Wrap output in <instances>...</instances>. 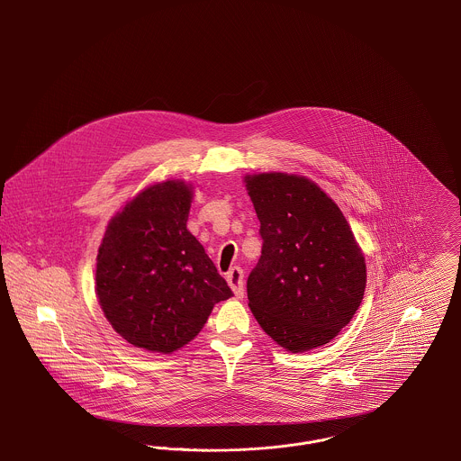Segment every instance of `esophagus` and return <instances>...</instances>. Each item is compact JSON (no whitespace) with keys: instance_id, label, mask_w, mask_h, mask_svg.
Here are the masks:
<instances>
[{"instance_id":"obj_1","label":"esophagus","mask_w":461,"mask_h":461,"mask_svg":"<svg viewBox=\"0 0 461 461\" xmlns=\"http://www.w3.org/2000/svg\"><path fill=\"white\" fill-rule=\"evenodd\" d=\"M226 282L230 288L233 290L237 299H243V269L239 266H233L228 273H226Z\"/></svg>"}]
</instances>
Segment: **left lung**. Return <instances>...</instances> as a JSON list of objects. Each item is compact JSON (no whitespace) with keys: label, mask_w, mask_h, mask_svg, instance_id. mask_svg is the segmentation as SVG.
I'll use <instances>...</instances> for the list:
<instances>
[{"label":"left lung","mask_w":461,"mask_h":461,"mask_svg":"<svg viewBox=\"0 0 461 461\" xmlns=\"http://www.w3.org/2000/svg\"><path fill=\"white\" fill-rule=\"evenodd\" d=\"M245 186L263 237L261 259L247 280L254 318L286 351L329 344L351 321L366 286L349 222L306 176L249 175Z\"/></svg>","instance_id":"left-lung-1"}]
</instances>
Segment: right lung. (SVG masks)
<instances>
[{
	"label": "right lung",
	"instance_id": "add662e5",
	"mask_svg": "<svg viewBox=\"0 0 461 461\" xmlns=\"http://www.w3.org/2000/svg\"><path fill=\"white\" fill-rule=\"evenodd\" d=\"M194 188L155 183L132 197L105 230L96 256V295L126 342L171 354L194 340L212 307L233 295L186 221Z\"/></svg>",
	"mask_w": 461,
	"mask_h": 461
}]
</instances>
